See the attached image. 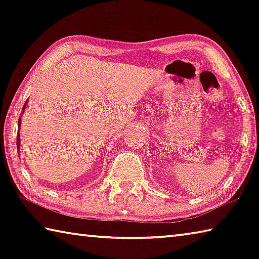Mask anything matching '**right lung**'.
Here are the masks:
<instances>
[{
    "label": "right lung",
    "instance_id": "obj_1",
    "mask_svg": "<svg viewBox=\"0 0 259 259\" xmlns=\"http://www.w3.org/2000/svg\"><path fill=\"white\" fill-rule=\"evenodd\" d=\"M23 111H25V107H24V109H23ZM18 125L20 126V121H18ZM19 134L18 135H17V145H18V147H19Z\"/></svg>",
    "mask_w": 259,
    "mask_h": 259
}]
</instances>
